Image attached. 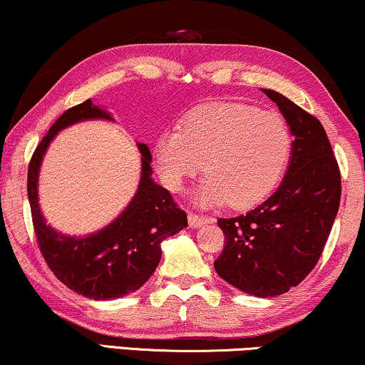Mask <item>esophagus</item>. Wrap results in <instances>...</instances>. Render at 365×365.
<instances>
[{"label": "esophagus", "instance_id": "obj_1", "mask_svg": "<svg viewBox=\"0 0 365 365\" xmlns=\"http://www.w3.org/2000/svg\"><path fill=\"white\" fill-rule=\"evenodd\" d=\"M212 219L209 217H202V216H197V214L194 212H189L187 214V222H189V227H201L202 224L206 222H211Z\"/></svg>", "mask_w": 365, "mask_h": 365}]
</instances>
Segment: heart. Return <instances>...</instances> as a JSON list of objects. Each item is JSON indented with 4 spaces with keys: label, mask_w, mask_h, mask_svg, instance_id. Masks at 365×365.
<instances>
[{
    "label": "heart",
    "mask_w": 365,
    "mask_h": 365,
    "mask_svg": "<svg viewBox=\"0 0 365 365\" xmlns=\"http://www.w3.org/2000/svg\"><path fill=\"white\" fill-rule=\"evenodd\" d=\"M294 138L286 119L244 103H209L154 141V163L161 181L178 192L201 171L196 189L201 204L226 202L234 209L256 206L286 173Z\"/></svg>",
    "instance_id": "heart-1"
}]
</instances>
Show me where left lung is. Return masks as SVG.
<instances>
[{
  "label": "left lung",
  "instance_id": "obj_1",
  "mask_svg": "<svg viewBox=\"0 0 365 365\" xmlns=\"http://www.w3.org/2000/svg\"><path fill=\"white\" fill-rule=\"evenodd\" d=\"M294 136L282 184L267 201L236 217L217 219L224 249L214 269L256 297H274L301 284L316 267L341 202V171L321 121L272 89Z\"/></svg>",
  "mask_w": 365,
  "mask_h": 365
}]
</instances>
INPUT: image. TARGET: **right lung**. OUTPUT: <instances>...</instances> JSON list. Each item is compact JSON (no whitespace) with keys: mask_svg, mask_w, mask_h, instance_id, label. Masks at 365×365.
<instances>
[{"mask_svg":"<svg viewBox=\"0 0 365 365\" xmlns=\"http://www.w3.org/2000/svg\"><path fill=\"white\" fill-rule=\"evenodd\" d=\"M88 119H108L91 99L69 108L49 128L34 149L28 168V199L38 246L48 267L64 286L94 301H109L138 291L161 261V242L187 227V217L168 189L153 181L151 153L138 143L141 153V181L133 201L101 231L88 236H64L46 224L38 204V178L43 156L58 131Z\"/></svg>","mask_w":365,"mask_h":365,"instance_id":"add662e5","label":"right lung"}]
</instances>
